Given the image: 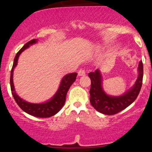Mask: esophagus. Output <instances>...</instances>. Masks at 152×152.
<instances>
[{
    "label": "esophagus",
    "instance_id": "esophagus-1",
    "mask_svg": "<svg viewBox=\"0 0 152 152\" xmlns=\"http://www.w3.org/2000/svg\"><path fill=\"white\" fill-rule=\"evenodd\" d=\"M85 75H86V72H85L84 70L80 69L78 71V75L79 76H84Z\"/></svg>",
    "mask_w": 152,
    "mask_h": 152
}]
</instances>
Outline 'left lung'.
<instances>
[{
	"mask_svg": "<svg viewBox=\"0 0 152 152\" xmlns=\"http://www.w3.org/2000/svg\"><path fill=\"white\" fill-rule=\"evenodd\" d=\"M138 76L133 87L120 96L107 95L102 88V77L100 70L88 73L91 80L90 102L91 105L99 113L106 115H114L126 109L136 100L142 84L143 64L140 61L138 67Z\"/></svg>",
	"mask_w": 152,
	"mask_h": 152,
	"instance_id": "obj_1",
	"label": "left lung"
}]
</instances>
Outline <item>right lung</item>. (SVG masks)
<instances>
[{
	"label": "right lung",
	"instance_id": "right-lung-1",
	"mask_svg": "<svg viewBox=\"0 0 152 152\" xmlns=\"http://www.w3.org/2000/svg\"><path fill=\"white\" fill-rule=\"evenodd\" d=\"M38 39H32L23 45V47L16 53L14 58L13 66L11 70L10 75V86H11L12 94L13 95L16 102L19 106V107L26 113L30 114L31 115L38 118H49L51 116L55 115L56 113L59 112L62 107H64V103L66 102V97L68 89L77 78V72H72L66 75L62 78L59 86V88L57 92L53 95V97L48 100L47 102L43 103H30L26 102L24 99L20 98L16 94L14 85L13 82V72L15 67L18 64V59L20 54L25 50L28 48L30 45L37 43Z\"/></svg>",
	"mask_w": 152,
	"mask_h": 152
}]
</instances>
